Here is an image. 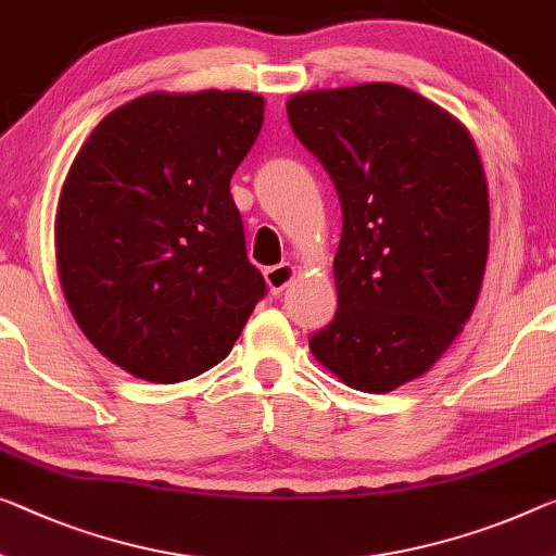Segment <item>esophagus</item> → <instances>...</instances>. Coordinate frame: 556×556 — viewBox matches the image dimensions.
<instances>
[{
	"mask_svg": "<svg viewBox=\"0 0 556 556\" xmlns=\"http://www.w3.org/2000/svg\"><path fill=\"white\" fill-rule=\"evenodd\" d=\"M295 278V268L290 266V263H280V266H273V268H266V283L270 288L273 295L283 293V290L293 283Z\"/></svg>",
	"mask_w": 556,
	"mask_h": 556,
	"instance_id": "1",
	"label": "esophagus"
}]
</instances>
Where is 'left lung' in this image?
<instances>
[{
    "mask_svg": "<svg viewBox=\"0 0 556 556\" xmlns=\"http://www.w3.org/2000/svg\"><path fill=\"white\" fill-rule=\"evenodd\" d=\"M286 106L343 208L338 311L311 353L348 388L390 392L440 361L480 298L490 251L480 153L455 116L400 84L303 91Z\"/></svg>",
    "mask_w": 556,
    "mask_h": 556,
    "instance_id": "8db88e82",
    "label": "left lung"
}]
</instances>
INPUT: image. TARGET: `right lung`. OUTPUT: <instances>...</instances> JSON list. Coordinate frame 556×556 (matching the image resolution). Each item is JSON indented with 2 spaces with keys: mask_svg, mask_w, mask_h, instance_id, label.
<instances>
[{
  "mask_svg": "<svg viewBox=\"0 0 556 556\" xmlns=\"http://www.w3.org/2000/svg\"><path fill=\"white\" fill-rule=\"evenodd\" d=\"M263 106L251 91L143 93L76 153L54 224L59 280L89 343L134 378L211 370L266 295L230 195Z\"/></svg>",
  "mask_w": 556,
  "mask_h": 556,
  "instance_id": "right-lung-1",
  "label": "right lung"
}]
</instances>
